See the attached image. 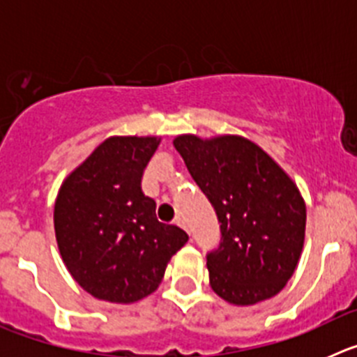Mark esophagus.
I'll return each mask as SVG.
<instances>
[{
	"mask_svg": "<svg viewBox=\"0 0 357 357\" xmlns=\"http://www.w3.org/2000/svg\"><path fill=\"white\" fill-rule=\"evenodd\" d=\"M175 225H178V227H181V229L188 230V227H185V222H184V218H181V216H178L175 220Z\"/></svg>",
	"mask_w": 357,
	"mask_h": 357,
	"instance_id": "34e87169",
	"label": "esophagus"
}]
</instances>
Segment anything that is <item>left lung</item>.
<instances>
[{
    "instance_id": "left-lung-1",
    "label": "left lung",
    "mask_w": 357,
    "mask_h": 357,
    "mask_svg": "<svg viewBox=\"0 0 357 357\" xmlns=\"http://www.w3.org/2000/svg\"><path fill=\"white\" fill-rule=\"evenodd\" d=\"M173 144L220 222V245L207 254L211 288L236 305L275 296L304 247L305 204L295 182L241 135L185 134Z\"/></svg>"
}]
</instances>
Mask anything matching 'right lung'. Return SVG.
Masks as SVG:
<instances>
[{"label": "right lung", "mask_w": 357, "mask_h": 357, "mask_svg": "<svg viewBox=\"0 0 357 357\" xmlns=\"http://www.w3.org/2000/svg\"><path fill=\"white\" fill-rule=\"evenodd\" d=\"M159 137H109L64 181L53 211L56 245L78 284L100 301L132 304L157 289L189 239L160 223L141 189Z\"/></svg>", "instance_id": "1"}]
</instances>
